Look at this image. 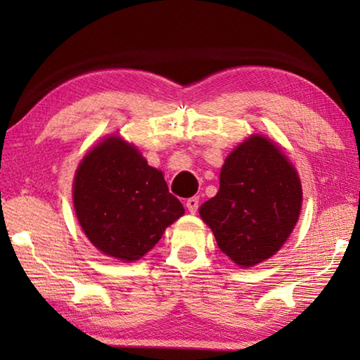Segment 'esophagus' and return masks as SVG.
Instances as JSON below:
<instances>
[{
    "label": "esophagus",
    "mask_w": 360,
    "mask_h": 360,
    "mask_svg": "<svg viewBox=\"0 0 360 360\" xmlns=\"http://www.w3.org/2000/svg\"><path fill=\"white\" fill-rule=\"evenodd\" d=\"M198 203H200V198L198 197H191V198H187L186 206H187V210L191 211V212H197Z\"/></svg>",
    "instance_id": "1"
}]
</instances>
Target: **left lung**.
<instances>
[{
  "instance_id": "left-lung-1",
  "label": "left lung",
  "mask_w": 360,
  "mask_h": 360,
  "mask_svg": "<svg viewBox=\"0 0 360 360\" xmlns=\"http://www.w3.org/2000/svg\"><path fill=\"white\" fill-rule=\"evenodd\" d=\"M302 186L275 144L254 135L227 157L216 197L200 206L217 246L240 266L279 251L298 221Z\"/></svg>"
}]
</instances>
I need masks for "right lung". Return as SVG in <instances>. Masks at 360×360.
Here are the masks:
<instances>
[{
	"instance_id": "1",
	"label": "right lung",
	"mask_w": 360,
	"mask_h": 360,
	"mask_svg": "<svg viewBox=\"0 0 360 360\" xmlns=\"http://www.w3.org/2000/svg\"><path fill=\"white\" fill-rule=\"evenodd\" d=\"M72 198L77 221L92 245L125 262L149 252L168 225L184 214L162 172L115 136L84 157Z\"/></svg>"
}]
</instances>
